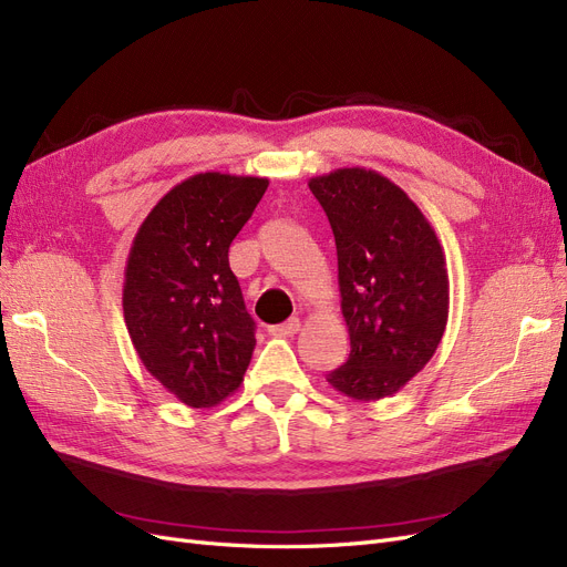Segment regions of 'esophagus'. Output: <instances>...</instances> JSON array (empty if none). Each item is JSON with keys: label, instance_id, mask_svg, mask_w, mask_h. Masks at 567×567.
I'll list each match as a JSON object with an SVG mask.
<instances>
[{"label": "esophagus", "instance_id": "34e87169", "mask_svg": "<svg viewBox=\"0 0 567 567\" xmlns=\"http://www.w3.org/2000/svg\"><path fill=\"white\" fill-rule=\"evenodd\" d=\"M299 327H301L299 318H289V320L280 322V324L268 327V332H270L272 337H295V334L299 332Z\"/></svg>", "mask_w": 567, "mask_h": 567}]
</instances>
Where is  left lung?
Wrapping results in <instances>:
<instances>
[{"mask_svg": "<svg viewBox=\"0 0 567 567\" xmlns=\"http://www.w3.org/2000/svg\"><path fill=\"white\" fill-rule=\"evenodd\" d=\"M337 243L341 313L351 353L327 374L353 400L398 393L426 368L450 313L441 240L410 195L374 169L343 167L308 181Z\"/></svg>", "mask_w": 567, "mask_h": 567, "instance_id": "1", "label": "left lung"}]
</instances>
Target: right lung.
<instances>
[{
	"instance_id": "1",
	"label": "right lung",
	"mask_w": 567,
	"mask_h": 567,
	"mask_svg": "<svg viewBox=\"0 0 567 567\" xmlns=\"http://www.w3.org/2000/svg\"><path fill=\"white\" fill-rule=\"evenodd\" d=\"M266 188L259 176L195 174L159 199L132 243L126 330L143 368L188 408L218 405L249 368L257 339L228 247Z\"/></svg>"
}]
</instances>
